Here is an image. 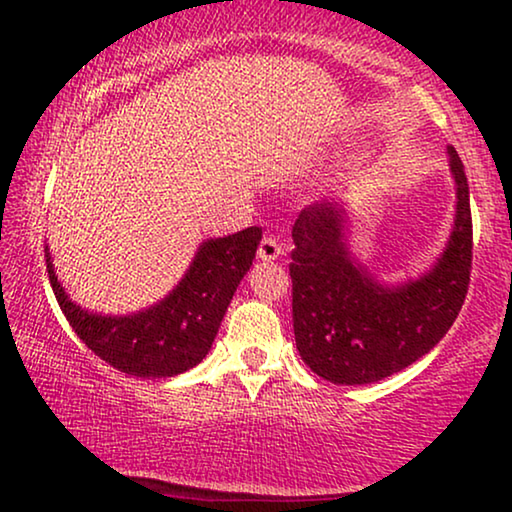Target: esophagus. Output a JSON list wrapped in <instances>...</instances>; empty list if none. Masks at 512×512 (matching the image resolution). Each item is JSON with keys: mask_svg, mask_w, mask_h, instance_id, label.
I'll list each match as a JSON object with an SVG mask.
<instances>
[{"mask_svg": "<svg viewBox=\"0 0 512 512\" xmlns=\"http://www.w3.org/2000/svg\"><path fill=\"white\" fill-rule=\"evenodd\" d=\"M282 254H284V247L277 237L265 235L261 244H258V258H261V261H277Z\"/></svg>", "mask_w": 512, "mask_h": 512, "instance_id": "obj_1", "label": "esophagus"}]
</instances>
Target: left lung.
I'll list each match as a JSON object with an SVG mask.
<instances>
[{"label": "left lung", "instance_id": "8db88e82", "mask_svg": "<svg viewBox=\"0 0 512 512\" xmlns=\"http://www.w3.org/2000/svg\"><path fill=\"white\" fill-rule=\"evenodd\" d=\"M447 153L457 219L443 256L417 282H373L349 258L335 205L305 207L293 223V333L303 361L324 380L368 384L394 375L429 354L457 319L471 282L473 221L464 165L452 146Z\"/></svg>", "mask_w": 512, "mask_h": 512}]
</instances>
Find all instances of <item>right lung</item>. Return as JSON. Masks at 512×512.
Returning <instances> with one entry per match:
<instances>
[{
    "mask_svg": "<svg viewBox=\"0 0 512 512\" xmlns=\"http://www.w3.org/2000/svg\"><path fill=\"white\" fill-rule=\"evenodd\" d=\"M263 230L202 242L186 277L165 300L130 317H102L76 307L65 296L46 249L53 293L72 331L90 352L125 375L160 380L198 366L219 333L237 284L254 261Z\"/></svg>",
    "mask_w": 512,
    "mask_h": 512,
    "instance_id": "right-lung-1",
    "label": "right lung"
}]
</instances>
